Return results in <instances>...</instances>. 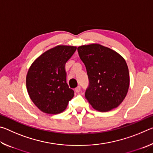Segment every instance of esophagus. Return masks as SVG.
I'll return each mask as SVG.
<instances>
[{
  "mask_svg": "<svg viewBox=\"0 0 153 153\" xmlns=\"http://www.w3.org/2000/svg\"><path fill=\"white\" fill-rule=\"evenodd\" d=\"M80 90H81V88H80L79 86H78V87H77L76 89H75V91L78 93V92H80Z\"/></svg>",
  "mask_w": 153,
  "mask_h": 153,
  "instance_id": "esophagus-1",
  "label": "esophagus"
}]
</instances>
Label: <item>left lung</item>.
Returning a JSON list of instances; mask_svg holds the SVG:
<instances>
[{
	"instance_id": "1",
	"label": "left lung",
	"mask_w": 153,
	"mask_h": 153,
	"mask_svg": "<svg viewBox=\"0 0 153 153\" xmlns=\"http://www.w3.org/2000/svg\"><path fill=\"white\" fill-rule=\"evenodd\" d=\"M77 51L89 79L85 93L88 102L100 112L117 107L126 98L129 86L125 59L116 51L99 44L80 46Z\"/></svg>"
}]
</instances>
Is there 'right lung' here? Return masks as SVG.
I'll return each mask as SVG.
<instances>
[{
  "mask_svg": "<svg viewBox=\"0 0 153 153\" xmlns=\"http://www.w3.org/2000/svg\"><path fill=\"white\" fill-rule=\"evenodd\" d=\"M76 49L74 46H56L31 65L26 76L27 90L33 104L43 113H62L74 97V90L66 82L65 63Z\"/></svg>",
  "mask_w": 153,
  "mask_h": 153,
  "instance_id": "add662e5",
  "label": "right lung"
}]
</instances>
